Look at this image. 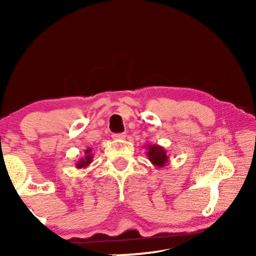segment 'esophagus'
I'll use <instances>...</instances> for the list:
<instances>
[{"mask_svg":"<svg viewBox=\"0 0 256 256\" xmlns=\"http://www.w3.org/2000/svg\"><path fill=\"white\" fill-rule=\"evenodd\" d=\"M113 140H124L126 138V134L124 132H121V134H113Z\"/></svg>","mask_w":256,"mask_h":256,"instance_id":"1","label":"esophagus"}]
</instances>
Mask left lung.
<instances>
[{
	"mask_svg": "<svg viewBox=\"0 0 256 256\" xmlns=\"http://www.w3.org/2000/svg\"><path fill=\"white\" fill-rule=\"evenodd\" d=\"M146 156L152 166L160 169L164 168L169 163V155H168L166 150L158 144H148L146 146Z\"/></svg>",
	"mask_w": 256,
	"mask_h": 256,
	"instance_id": "8db88e82",
	"label": "left lung"
}]
</instances>
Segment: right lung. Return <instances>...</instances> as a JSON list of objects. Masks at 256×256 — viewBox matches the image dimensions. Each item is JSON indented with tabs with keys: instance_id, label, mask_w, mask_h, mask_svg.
I'll return each mask as SVG.
<instances>
[{
	"instance_id": "1",
	"label": "right lung",
	"mask_w": 256,
	"mask_h": 256,
	"mask_svg": "<svg viewBox=\"0 0 256 256\" xmlns=\"http://www.w3.org/2000/svg\"><path fill=\"white\" fill-rule=\"evenodd\" d=\"M93 157L94 155L92 154V148H87L85 150V156L82 157V158L76 163V169H85V168L88 166L90 164L93 162Z\"/></svg>"
}]
</instances>
